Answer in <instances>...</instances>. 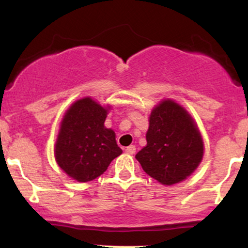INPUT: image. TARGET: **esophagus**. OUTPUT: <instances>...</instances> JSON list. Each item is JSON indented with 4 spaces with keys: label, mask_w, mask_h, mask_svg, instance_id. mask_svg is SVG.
Segmentation results:
<instances>
[{
    "label": "esophagus",
    "mask_w": 248,
    "mask_h": 248,
    "mask_svg": "<svg viewBox=\"0 0 248 248\" xmlns=\"http://www.w3.org/2000/svg\"><path fill=\"white\" fill-rule=\"evenodd\" d=\"M135 150H136L135 147L129 146V147H127L126 149H124V152H126L127 154H129V155H133V154H135Z\"/></svg>",
    "instance_id": "34e87169"
}]
</instances>
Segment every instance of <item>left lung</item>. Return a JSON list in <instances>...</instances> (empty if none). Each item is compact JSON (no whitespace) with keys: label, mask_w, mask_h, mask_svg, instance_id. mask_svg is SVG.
Returning <instances> with one entry per match:
<instances>
[{"label":"left lung","mask_w":248,"mask_h":248,"mask_svg":"<svg viewBox=\"0 0 248 248\" xmlns=\"http://www.w3.org/2000/svg\"><path fill=\"white\" fill-rule=\"evenodd\" d=\"M147 146L135 155L146 173L163 186H172L197 169L204 143L191 115L177 102L161 101L149 116Z\"/></svg>","instance_id":"1"}]
</instances>
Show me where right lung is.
Returning a JSON list of instances; mask_svg holds the SVG:
<instances>
[{
    "label": "right lung",
    "mask_w": 248,
    "mask_h": 248,
    "mask_svg": "<svg viewBox=\"0 0 248 248\" xmlns=\"http://www.w3.org/2000/svg\"><path fill=\"white\" fill-rule=\"evenodd\" d=\"M109 106L90 96L77 100L66 110L55 147L57 164L71 178L90 182L102 175L121 155L114 130L105 127Z\"/></svg>",
    "instance_id": "1"
}]
</instances>
